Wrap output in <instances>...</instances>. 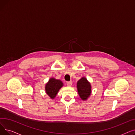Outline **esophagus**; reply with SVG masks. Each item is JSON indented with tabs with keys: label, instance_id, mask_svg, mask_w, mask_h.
Returning a JSON list of instances; mask_svg holds the SVG:
<instances>
[{
	"label": "esophagus",
	"instance_id": "esophagus-1",
	"mask_svg": "<svg viewBox=\"0 0 135 135\" xmlns=\"http://www.w3.org/2000/svg\"><path fill=\"white\" fill-rule=\"evenodd\" d=\"M66 84H67V85L68 86H71L72 85V81H67V82L66 83Z\"/></svg>",
	"mask_w": 135,
	"mask_h": 135
}]
</instances>
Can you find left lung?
Listing matches in <instances>:
<instances>
[{
    "label": "left lung",
    "mask_w": 135,
    "mask_h": 135,
    "mask_svg": "<svg viewBox=\"0 0 135 135\" xmlns=\"http://www.w3.org/2000/svg\"><path fill=\"white\" fill-rule=\"evenodd\" d=\"M78 92L83 100H86L91 94V85L85 78H82L77 83Z\"/></svg>",
    "instance_id": "left-lung-1"
}]
</instances>
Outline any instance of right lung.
Masks as SVG:
<instances>
[{
  "instance_id": "right-lung-1",
  "label": "right lung",
  "mask_w": 135,
  "mask_h": 135,
  "mask_svg": "<svg viewBox=\"0 0 135 135\" xmlns=\"http://www.w3.org/2000/svg\"><path fill=\"white\" fill-rule=\"evenodd\" d=\"M63 85V83L61 80L50 78L49 82L46 84V93L51 98H54Z\"/></svg>"
}]
</instances>
